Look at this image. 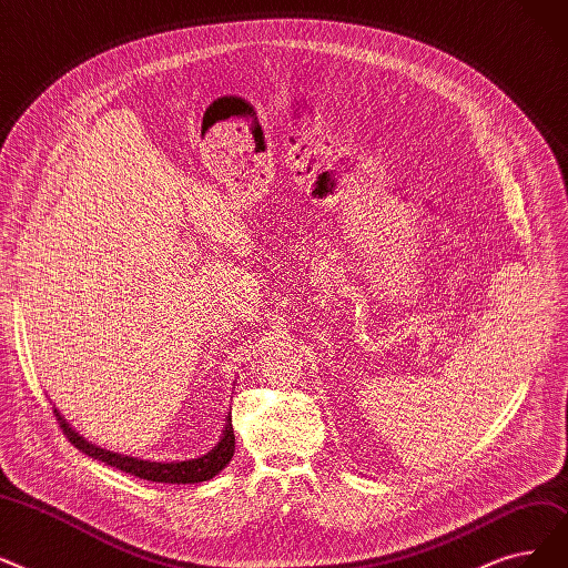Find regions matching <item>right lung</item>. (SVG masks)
Returning a JSON list of instances; mask_svg holds the SVG:
<instances>
[{
	"instance_id": "add662e5",
	"label": "right lung",
	"mask_w": 568,
	"mask_h": 568,
	"mask_svg": "<svg viewBox=\"0 0 568 568\" xmlns=\"http://www.w3.org/2000/svg\"><path fill=\"white\" fill-rule=\"evenodd\" d=\"M55 418L62 427V432L67 435V439L78 448L83 450L85 455L94 457L99 463L111 465L124 474L139 476L145 480H154V483H201V480H210L212 476H217L233 457L235 450V435H233V425H231V416L226 418V427L224 435L220 439V444L214 446L207 455L196 457V460H186V463H150V460H139V457H129V455H120L113 450L99 448L90 442H85L83 437L78 435L75 429L69 427V423L60 416V412L55 409Z\"/></svg>"
}]
</instances>
